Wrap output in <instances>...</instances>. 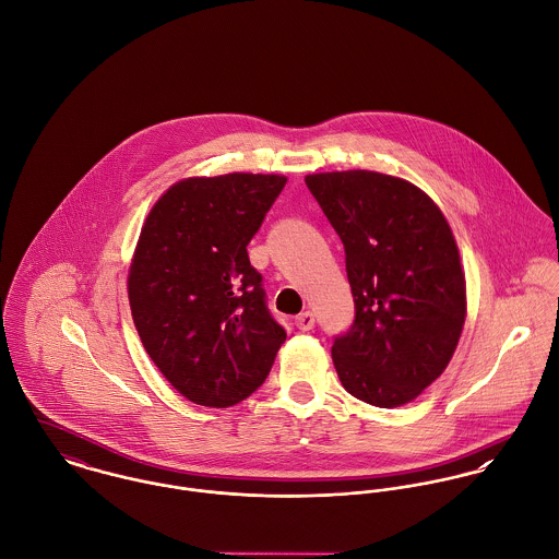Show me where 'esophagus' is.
<instances>
[{"label":"esophagus","instance_id":"esophagus-1","mask_svg":"<svg viewBox=\"0 0 559 559\" xmlns=\"http://www.w3.org/2000/svg\"><path fill=\"white\" fill-rule=\"evenodd\" d=\"M296 328L298 330H302V332H309L314 328V314L310 312V310H305V312H300L298 317H296Z\"/></svg>","mask_w":559,"mask_h":559}]
</instances>
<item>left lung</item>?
<instances>
[{
	"label": "left lung",
	"instance_id": "8db88e82",
	"mask_svg": "<svg viewBox=\"0 0 559 559\" xmlns=\"http://www.w3.org/2000/svg\"><path fill=\"white\" fill-rule=\"evenodd\" d=\"M345 247L356 319L332 345L343 388L374 407L412 403L459 345L467 289L452 229L407 180L352 169L305 178Z\"/></svg>",
	"mask_w": 559,
	"mask_h": 559
}]
</instances>
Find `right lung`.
<instances>
[{
    "mask_svg": "<svg viewBox=\"0 0 559 559\" xmlns=\"http://www.w3.org/2000/svg\"><path fill=\"white\" fill-rule=\"evenodd\" d=\"M285 185L276 174L185 178L141 227L128 267L132 321L158 371L197 405L245 401L287 338L247 252Z\"/></svg>",
    "mask_w": 559,
    "mask_h": 559,
    "instance_id": "right-lung-1",
    "label": "right lung"
}]
</instances>
